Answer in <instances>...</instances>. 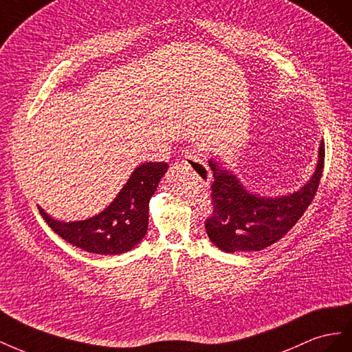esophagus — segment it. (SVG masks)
Returning a JSON list of instances; mask_svg holds the SVG:
<instances>
[{"label": "esophagus", "mask_w": 352, "mask_h": 352, "mask_svg": "<svg viewBox=\"0 0 352 352\" xmlns=\"http://www.w3.org/2000/svg\"><path fill=\"white\" fill-rule=\"evenodd\" d=\"M182 164L186 168L192 169L196 175H199V179H202L204 183H206L210 179V170L208 169L206 164L204 162V159L200 157L199 155H196L195 152H188V150H187V152L183 156Z\"/></svg>", "instance_id": "34e87169"}]
</instances>
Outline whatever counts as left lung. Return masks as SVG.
Instances as JSON below:
<instances>
[{"label": "left lung", "mask_w": 352, "mask_h": 352, "mask_svg": "<svg viewBox=\"0 0 352 352\" xmlns=\"http://www.w3.org/2000/svg\"><path fill=\"white\" fill-rule=\"evenodd\" d=\"M314 175L294 195L264 199L248 193L239 179L210 160V212L205 228L210 242L224 252L261 250L282 239L304 215L317 195L324 168V143Z\"/></svg>", "instance_id": "left-lung-1"}]
</instances>
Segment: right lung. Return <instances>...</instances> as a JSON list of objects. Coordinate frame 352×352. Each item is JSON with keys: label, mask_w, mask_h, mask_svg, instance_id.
<instances>
[{"label": "right lung", "mask_w": 352, "mask_h": 352, "mask_svg": "<svg viewBox=\"0 0 352 352\" xmlns=\"http://www.w3.org/2000/svg\"><path fill=\"white\" fill-rule=\"evenodd\" d=\"M166 169V162L140 165L110 206L89 219L60 223L38 206L39 214L54 233L87 252L100 255L128 252L147 233L148 200Z\"/></svg>", "instance_id": "add662e5"}]
</instances>
